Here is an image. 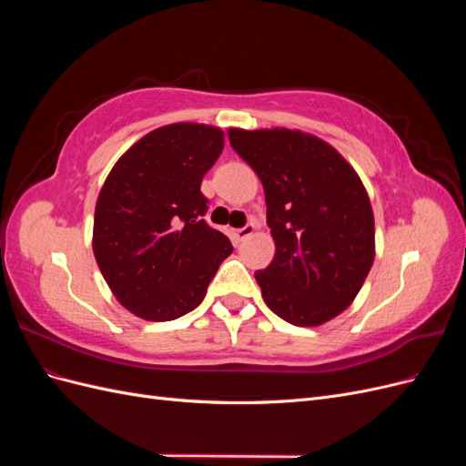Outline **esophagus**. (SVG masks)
<instances>
[{
    "instance_id": "1",
    "label": "esophagus",
    "mask_w": 466,
    "mask_h": 466,
    "mask_svg": "<svg viewBox=\"0 0 466 466\" xmlns=\"http://www.w3.org/2000/svg\"><path fill=\"white\" fill-rule=\"evenodd\" d=\"M257 231V225L255 223H247L245 228H241V229H237L235 231V237L238 238V241H243V238H247V237H250L252 233Z\"/></svg>"
}]
</instances>
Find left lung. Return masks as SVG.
Returning a JSON list of instances; mask_svg holds the SVG:
<instances>
[{
	"label": "left lung",
	"mask_w": 466,
	"mask_h": 466,
	"mask_svg": "<svg viewBox=\"0 0 466 466\" xmlns=\"http://www.w3.org/2000/svg\"><path fill=\"white\" fill-rule=\"evenodd\" d=\"M255 168L276 252L255 278L295 327H320L356 299L375 260V219L356 168L329 142L289 128H229Z\"/></svg>",
	"instance_id": "left-lung-1"
}]
</instances>
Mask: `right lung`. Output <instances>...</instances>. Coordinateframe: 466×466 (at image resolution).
<instances>
[{"label":"right lung","mask_w":466,"mask_h":466,"mask_svg":"<svg viewBox=\"0 0 466 466\" xmlns=\"http://www.w3.org/2000/svg\"><path fill=\"white\" fill-rule=\"evenodd\" d=\"M223 151V130L175 122L139 137L98 192L93 252L112 295L144 320L190 313L233 247L202 219L204 175Z\"/></svg>","instance_id":"obj_1"}]
</instances>
